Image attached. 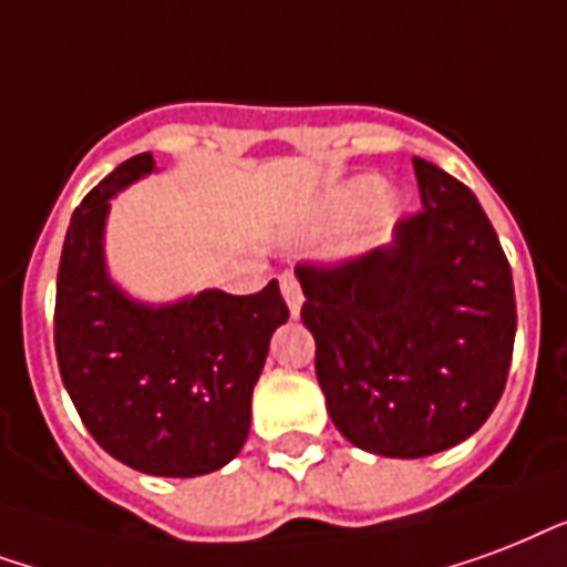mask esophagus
I'll return each mask as SVG.
<instances>
[{
	"label": "esophagus",
	"mask_w": 567,
	"mask_h": 567,
	"mask_svg": "<svg viewBox=\"0 0 567 567\" xmlns=\"http://www.w3.org/2000/svg\"><path fill=\"white\" fill-rule=\"evenodd\" d=\"M280 292H284V301H287V307H289V316H292V319H298L305 296H301V287H298V280L292 271H284V275H280Z\"/></svg>",
	"instance_id": "esophagus-1"
}]
</instances>
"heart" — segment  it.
<instances>
[{
  "label": "heart",
  "instance_id": "1",
  "mask_svg": "<svg viewBox=\"0 0 567 567\" xmlns=\"http://www.w3.org/2000/svg\"><path fill=\"white\" fill-rule=\"evenodd\" d=\"M381 200H384V179L361 177L340 188V192H333L328 213L337 221H352V218H361V215L372 213ZM388 213H393V204L388 206Z\"/></svg>",
  "mask_w": 567,
  "mask_h": 567
}]
</instances>
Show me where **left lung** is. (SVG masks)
Instances as JSON below:
<instances>
[{
  "label": "left lung",
  "instance_id": "8db88e82",
  "mask_svg": "<svg viewBox=\"0 0 567 567\" xmlns=\"http://www.w3.org/2000/svg\"><path fill=\"white\" fill-rule=\"evenodd\" d=\"M423 213L337 269L298 266L301 322L333 425L358 450L425 458L497 408L515 346V284L471 188L414 159Z\"/></svg>",
  "mask_w": 567,
  "mask_h": 567
}]
</instances>
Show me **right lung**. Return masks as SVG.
I'll return each mask as SVG.
<instances>
[{"label":"right lung","mask_w":567,"mask_h":567,"mask_svg":"<svg viewBox=\"0 0 567 567\" xmlns=\"http://www.w3.org/2000/svg\"><path fill=\"white\" fill-rule=\"evenodd\" d=\"M156 171L151 153L126 159L70 218L55 284V358L82 423L112 458L192 480L221 471L248 441L254 384L289 310L278 280L254 296L200 289L142 301L112 278V200Z\"/></svg>","instance_id":"add662e5"}]
</instances>
